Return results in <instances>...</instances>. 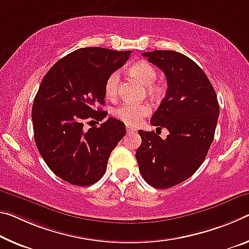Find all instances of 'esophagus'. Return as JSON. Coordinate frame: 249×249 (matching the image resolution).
Here are the masks:
<instances>
[{
    "label": "esophagus",
    "instance_id": "obj_1",
    "mask_svg": "<svg viewBox=\"0 0 249 249\" xmlns=\"http://www.w3.org/2000/svg\"><path fill=\"white\" fill-rule=\"evenodd\" d=\"M126 131H127V133H135L136 129H134L133 127H129V126H126Z\"/></svg>",
    "mask_w": 249,
    "mask_h": 249
}]
</instances>
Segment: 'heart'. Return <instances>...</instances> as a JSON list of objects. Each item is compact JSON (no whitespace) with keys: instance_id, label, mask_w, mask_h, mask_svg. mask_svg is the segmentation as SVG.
Here are the masks:
<instances>
[{"instance_id":"heart-1","label":"heart","mask_w":249,"mask_h":249,"mask_svg":"<svg viewBox=\"0 0 249 249\" xmlns=\"http://www.w3.org/2000/svg\"><path fill=\"white\" fill-rule=\"evenodd\" d=\"M129 72L139 80L142 84L146 85L147 94L151 96H157L160 92V88L156 84L157 72L155 68L148 62L141 61L136 62L129 68ZM118 86H120V73L113 72L105 82L104 90L105 95L109 98H114L118 94ZM151 106L146 103H124L113 110L114 116L118 120L124 122L127 125H139L145 116L151 113Z\"/></svg>"}]
</instances>
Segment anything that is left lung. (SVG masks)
<instances>
[{
    "label": "left lung",
    "instance_id": "8db88e82",
    "mask_svg": "<svg viewBox=\"0 0 249 249\" xmlns=\"http://www.w3.org/2000/svg\"><path fill=\"white\" fill-rule=\"evenodd\" d=\"M166 75L167 92L151 123L168 129L166 140L140 129V172L155 188H169L199 168L213 143L219 116L215 89L191 58L174 51L143 53Z\"/></svg>",
    "mask_w": 249,
    "mask_h": 249
}]
</instances>
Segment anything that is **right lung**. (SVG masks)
<instances>
[{
    "instance_id": "right-lung-1",
    "label": "right lung",
    "mask_w": 249,
    "mask_h": 249,
    "mask_svg": "<svg viewBox=\"0 0 249 249\" xmlns=\"http://www.w3.org/2000/svg\"><path fill=\"white\" fill-rule=\"evenodd\" d=\"M132 51L83 47L66 55L42 80L32 107L34 140L55 175L76 186H89L104 175L110 153L123 139V122L108 117L86 129L85 122L107 115L105 82Z\"/></svg>"
}]
</instances>
